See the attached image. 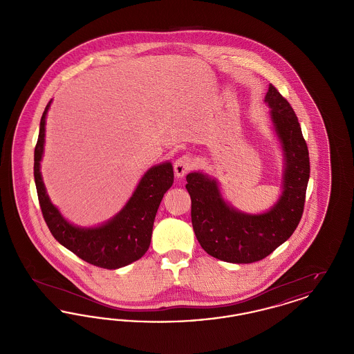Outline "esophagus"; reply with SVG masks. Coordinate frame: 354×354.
<instances>
[{
	"mask_svg": "<svg viewBox=\"0 0 354 354\" xmlns=\"http://www.w3.org/2000/svg\"><path fill=\"white\" fill-rule=\"evenodd\" d=\"M194 166V159L191 155H183L178 158L174 163V171L178 178H183L185 174Z\"/></svg>",
	"mask_w": 354,
	"mask_h": 354,
	"instance_id": "esophagus-1",
	"label": "esophagus"
}]
</instances>
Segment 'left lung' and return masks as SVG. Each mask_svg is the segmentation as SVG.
<instances>
[{
    "label": "left lung",
    "mask_w": 354,
    "mask_h": 354,
    "mask_svg": "<svg viewBox=\"0 0 354 354\" xmlns=\"http://www.w3.org/2000/svg\"><path fill=\"white\" fill-rule=\"evenodd\" d=\"M264 102L283 151L281 194L268 211L247 214L236 209L224 201L218 180L202 171L185 178L196 239L205 252L227 263L263 260L292 236L303 216L310 166L299 119L272 84Z\"/></svg>",
    "instance_id": "1"
}]
</instances>
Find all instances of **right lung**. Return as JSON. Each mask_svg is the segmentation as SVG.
<instances>
[{
	"label": "right lung",
	"instance_id": "right-lung-1",
	"mask_svg": "<svg viewBox=\"0 0 354 354\" xmlns=\"http://www.w3.org/2000/svg\"><path fill=\"white\" fill-rule=\"evenodd\" d=\"M50 103L42 114L34 150V180L44 219L54 239L84 261L106 270L126 267L139 260L150 247L155 215L166 191L174 183L172 165L167 160L147 169L131 198L111 219L97 227L74 225L51 203L41 174Z\"/></svg>",
	"mask_w": 354,
	"mask_h": 354
}]
</instances>
